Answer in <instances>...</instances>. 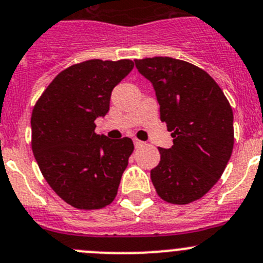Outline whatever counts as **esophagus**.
Wrapping results in <instances>:
<instances>
[{"mask_svg": "<svg viewBox=\"0 0 263 263\" xmlns=\"http://www.w3.org/2000/svg\"><path fill=\"white\" fill-rule=\"evenodd\" d=\"M134 144H135V148H140V146L144 145V141H140V140L135 139L134 140Z\"/></svg>", "mask_w": 263, "mask_h": 263, "instance_id": "1", "label": "esophagus"}]
</instances>
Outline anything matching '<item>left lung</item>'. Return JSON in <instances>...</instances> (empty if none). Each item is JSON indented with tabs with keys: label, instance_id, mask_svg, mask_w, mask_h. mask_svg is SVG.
I'll use <instances>...</instances> for the list:
<instances>
[{
	"label": "left lung",
	"instance_id": "left-lung-1",
	"mask_svg": "<svg viewBox=\"0 0 263 263\" xmlns=\"http://www.w3.org/2000/svg\"><path fill=\"white\" fill-rule=\"evenodd\" d=\"M153 84L161 120L174 137L158 148L161 161L151 171L166 202L185 205L219 180L234 149V112L219 85L202 68L170 57L135 60Z\"/></svg>",
	"mask_w": 263,
	"mask_h": 263
}]
</instances>
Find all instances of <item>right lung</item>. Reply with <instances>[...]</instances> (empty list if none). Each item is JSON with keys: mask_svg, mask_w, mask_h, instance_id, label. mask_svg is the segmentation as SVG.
I'll return each instance as SVG.
<instances>
[{"mask_svg": "<svg viewBox=\"0 0 263 263\" xmlns=\"http://www.w3.org/2000/svg\"><path fill=\"white\" fill-rule=\"evenodd\" d=\"M134 68L129 60H89L54 78L32 110V152L51 190L76 209L114 201L134 152L129 137L95 132L109 111L111 90Z\"/></svg>", "mask_w": 263, "mask_h": 263, "instance_id": "add662e5", "label": "right lung"}]
</instances>
